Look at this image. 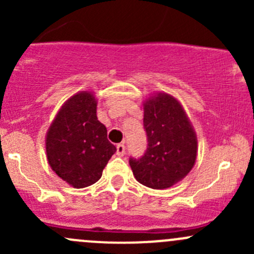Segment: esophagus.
I'll return each mask as SVG.
<instances>
[{"label": "esophagus", "mask_w": 254, "mask_h": 254, "mask_svg": "<svg viewBox=\"0 0 254 254\" xmlns=\"http://www.w3.org/2000/svg\"><path fill=\"white\" fill-rule=\"evenodd\" d=\"M117 155L119 156V157H122V156L125 155V145H124V143H119V145H117Z\"/></svg>", "instance_id": "1"}]
</instances>
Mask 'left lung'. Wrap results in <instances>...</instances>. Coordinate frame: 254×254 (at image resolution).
Listing matches in <instances>:
<instances>
[{
  "instance_id": "left-lung-1",
  "label": "left lung",
  "mask_w": 254,
  "mask_h": 254,
  "mask_svg": "<svg viewBox=\"0 0 254 254\" xmlns=\"http://www.w3.org/2000/svg\"><path fill=\"white\" fill-rule=\"evenodd\" d=\"M147 150L129 163L139 183L152 189L175 186L194 167L198 153L195 130L179 101L165 92L143 101Z\"/></svg>"
}]
</instances>
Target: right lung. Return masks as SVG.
Here are the masks:
<instances>
[{
	"label": "right lung",
	"instance_id": "1",
	"mask_svg": "<svg viewBox=\"0 0 254 254\" xmlns=\"http://www.w3.org/2000/svg\"><path fill=\"white\" fill-rule=\"evenodd\" d=\"M45 148L51 170L73 188H84L101 178L117 147L97 119L94 93L78 92L63 104L49 127Z\"/></svg>",
	"mask_w": 254,
	"mask_h": 254
}]
</instances>
